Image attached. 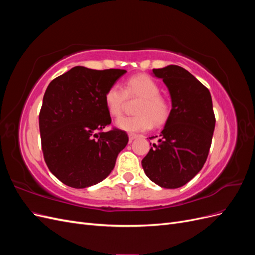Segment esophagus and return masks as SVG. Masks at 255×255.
<instances>
[{"mask_svg":"<svg viewBox=\"0 0 255 255\" xmlns=\"http://www.w3.org/2000/svg\"><path fill=\"white\" fill-rule=\"evenodd\" d=\"M137 137H138L137 134H134V133H129V134H128V139H129L130 141L134 140L135 138H137Z\"/></svg>","mask_w":255,"mask_h":255,"instance_id":"esophagus-1","label":"esophagus"}]
</instances>
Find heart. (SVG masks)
I'll return each mask as SVG.
<instances>
[{"instance_id": "1", "label": "heart", "mask_w": 255, "mask_h": 255, "mask_svg": "<svg viewBox=\"0 0 255 255\" xmlns=\"http://www.w3.org/2000/svg\"><path fill=\"white\" fill-rule=\"evenodd\" d=\"M159 85L149 75H133L126 82L125 90L118 84L107 88L104 103L107 112L113 117H118L125 107L127 97L140 98L134 116H123L116 121V126L127 132H142L153 125L163 126L170 116L171 107L167 99L160 96Z\"/></svg>"}]
</instances>
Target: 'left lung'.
<instances>
[{"label": "left lung", "mask_w": 255, "mask_h": 255, "mask_svg": "<svg viewBox=\"0 0 255 255\" xmlns=\"http://www.w3.org/2000/svg\"><path fill=\"white\" fill-rule=\"evenodd\" d=\"M153 74L166 84L172 109L158 143H153L141 165L158 186L179 188L201 170L210 152L216 122L212 97L201 82L180 66L153 69Z\"/></svg>", "instance_id": "left-lung-1"}]
</instances>
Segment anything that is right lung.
I'll use <instances>...</instances> for the list:
<instances>
[{"label":"right lung","instance_id":"right-lung-1","mask_svg":"<svg viewBox=\"0 0 255 255\" xmlns=\"http://www.w3.org/2000/svg\"><path fill=\"white\" fill-rule=\"evenodd\" d=\"M126 72L76 66L45 90L39 114L43 157L50 171L68 186L86 188L103 181L128 144L125 130H103L112 122L104 94Z\"/></svg>","mask_w":255,"mask_h":255}]
</instances>
